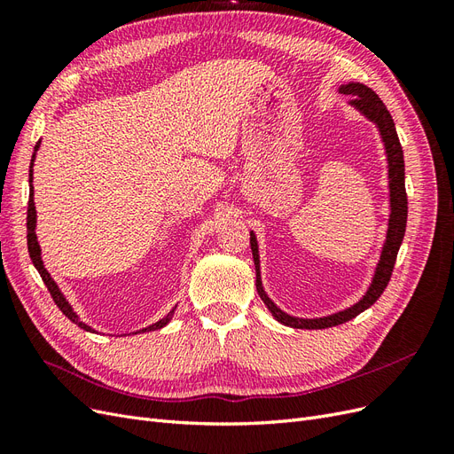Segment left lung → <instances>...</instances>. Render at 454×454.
<instances>
[{
	"instance_id": "1",
	"label": "left lung",
	"mask_w": 454,
	"mask_h": 454,
	"mask_svg": "<svg viewBox=\"0 0 454 454\" xmlns=\"http://www.w3.org/2000/svg\"><path fill=\"white\" fill-rule=\"evenodd\" d=\"M342 94L352 96L350 104L360 109L364 115H367L371 121L377 122V127L380 130V136L384 140V145H387V153H388V177H390V204H392V214H390V223H388V232H387V244L382 248V255L379 261V267L375 272L373 284H371L369 292L364 295L360 303H356L354 307L342 310L339 314L327 316V318H318V320H301L294 318V316L282 312L272 301L267 297L263 292V286H261V277H259V257H257V242L254 232L250 235V246H252V254H254V263H255V286H257V294L263 299V303L267 309L272 312L274 318H277L280 324L290 325L295 329H324V327H333L339 324H345L352 318H356L360 312L369 309L375 301L382 295V292L387 290V286L390 282L392 270L395 265V257L397 250H400L403 235H405V225H407V193H405V164H403V149L400 144V138H397V132L394 127L392 115L387 109V106L382 104V100L377 96L375 90H371L365 85L360 83H350L340 87Z\"/></svg>"
}]
</instances>
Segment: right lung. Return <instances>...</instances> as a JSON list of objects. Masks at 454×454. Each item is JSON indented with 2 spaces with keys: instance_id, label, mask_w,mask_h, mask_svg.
I'll return each instance as SVG.
<instances>
[{
  "instance_id": "1",
  "label": "right lung",
  "mask_w": 454,
  "mask_h": 454,
  "mask_svg": "<svg viewBox=\"0 0 454 454\" xmlns=\"http://www.w3.org/2000/svg\"><path fill=\"white\" fill-rule=\"evenodd\" d=\"M35 149H37V145H35ZM32 162H34V157H32ZM30 182H32V167H30ZM30 189H32V185H30ZM34 191V189H32ZM32 191H30V199H28V217H26V229H28V235H26V239H28V252H30V257H32V261H34V265H35V269H37V272L41 274V280H43V284L47 286V290H49V294H51V297H52V301L54 303H57V307L62 310V314L64 316H67V318H70L74 324H77L81 329H87V332H92V329L87 325V324H83V322H79L77 320V314L72 310V307L67 305V301L64 299V295L60 294V290H59V286L54 284V280L51 278V274L45 270V267H43V261H41V252H39V244H37V239H35V206H34V197H32ZM172 314H174V310L172 312H168V316L167 318H162V320H159L157 324H153V325H149V327H145V329H142V332H153V329H160V327H164L167 325L168 322H170V318H172Z\"/></svg>"
}]
</instances>
